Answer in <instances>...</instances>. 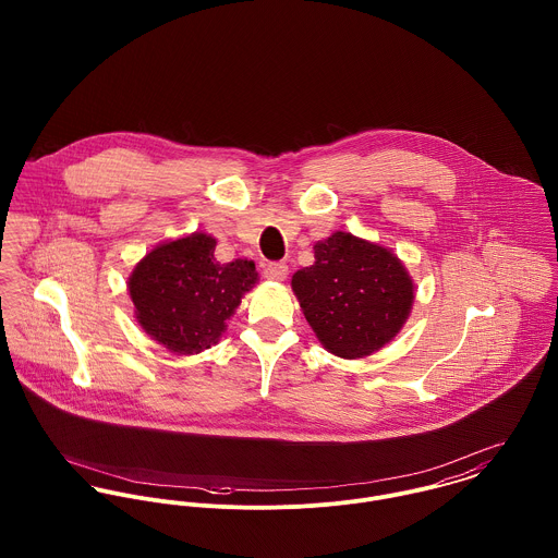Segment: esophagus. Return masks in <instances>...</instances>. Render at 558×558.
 Instances as JSON below:
<instances>
[{
  "label": "esophagus",
  "instance_id": "obj_1",
  "mask_svg": "<svg viewBox=\"0 0 558 558\" xmlns=\"http://www.w3.org/2000/svg\"><path fill=\"white\" fill-rule=\"evenodd\" d=\"M264 277L270 279V281H286L288 264L286 262H268L264 266Z\"/></svg>",
  "mask_w": 558,
  "mask_h": 558
}]
</instances>
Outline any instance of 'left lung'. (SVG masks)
Instances as JSON below:
<instances>
[{
  "label": "left lung",
  "instance_id": "obj_1",
  "mask_svg": "<svg viewBox=\"0 0 558 558\" xmlns=\"http://www.w3.org/2000/svg\"><path fill=\"white\" fill-rule=\"evenodd\" d=\"M316 262L292 277V290L322 345L363 359L389 343L410 316L414 286L389 248L335 232L314 246Z\"/></svg>",
  "mask_w": 558,
  "mask_h": 558
}]
</instances>
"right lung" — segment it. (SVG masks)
Segmentation results:
<instances>
[{"instance_id":"add662e5","label":"right lung","mask_w":558,"mask_h":558,"mask_svg":"<svg viewBox=\"0 0 558 558\" xmlns=\"http://www.w3.org/2000/svg\"><path fill=\"white\" fill-rule=\"evenodd\" d=\"M217 240L195 232L153 248L129 277L142 328L175 354H199L219 341L240 299L257 283L255 264L215 257Z\"/></svg>"}]
</instances>
